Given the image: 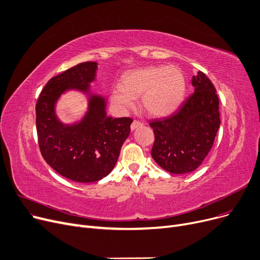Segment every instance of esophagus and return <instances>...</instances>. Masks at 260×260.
I'll return each mask as SVG.
<instances>
[{"label":"esophagus","mask_w":260,"mask_h":260,"mask_svg":"<svg viewBox=\"0 0 260 260\" xmlns=\"http://www.w3.org/2000/svg\"><path fill=\"white\" fill-rule=\"evenodd\" d=\"M141 125H142V122H141V121H139V120H134L133 123H132V125H131V128H132V131H134V129L137 128V127L141 126Z\"/></svg>","instance_id":"34e87169"}]
</instances>
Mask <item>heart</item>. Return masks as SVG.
<instances>
[{
	"mask_svg": "<svg viewBox=\"0 0 260 260\" xmlns=\"http://www.w3.org/2000/svg\"><path fill=\"white\" fill-rule=\"evenodd\" d=\"M185 91V79L176 66H149L128 72L122 86L112 92L114 104L126 111L141 95V106L153 117H166L180 105Z\"/></svg>",
	"mask_w": 260,
	"mask_h": 260,
	"instance_id": "1",
	"label": "heart"
}]
</instances>
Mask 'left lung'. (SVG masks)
Masks as SVG:
<instances>
[{
  "label": "left lung",
  "instance_id": "8db88e82",
  "mask_svg": "<svg viewBox=\"0 0 260 260\" xmlns=\"http://www.w3.org/2000/svg\"><path fill=\"white\" fill-rule=\"evenodd\" d=\"M192 85L194 93L178 111L149 122L155 134L152 157L172 174H186L200 167L220 124L219 99L211 80L199 72L193 77Z\"/></svg>",
  "mask_w": 260,
  "mask_h": 260
}]
</instances>
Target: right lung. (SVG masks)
<instances>
[{
  "label": "right lung",
  "instance_id": "1",
  "mask_svg": "<svg viewBox=\"0 0 260 260\" xmlns=\"http://www.w3.org/2000/svg\"><path fill=\"white\" fill-rule=\"evenodd\" d=\"M95 71L97 63L84 62L51 78L36 104L41 154L58 174L76 182L98 181L112 172L133 122L127 117H107L104 98L89 93ZM68 89L90 94L86 117L73 126H64L54 113L56 100Z\"/></svg>",
  "mask_w": 260,
  "mask_h": 260
}]
</instances>
